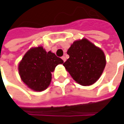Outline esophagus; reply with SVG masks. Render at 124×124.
<instances>
[{
  "label": "esophagus",
  "instance_id": "34e87169",
  "mask_svg": "<svg viewBox=\"0 0 124 124\" xmlns=\"http://www.w3.org/2000/svg\"><path fill=\"white\" fill-rule=\"evenodd\" d=\"M62 60H63L64 62H65V61H66V57H65L64 56H62Z\"/></svg>",
  "mask_w": 124,
  "mask_h": 124
}]
</instances>
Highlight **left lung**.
<instances>
[{
    "mask_svg": "<svg viewBox=\"0 0 124 124\" xmlns=\"http://www.w3.org/2000/svg\"><path fill=\"white\" fill-rule=\"evenodd\" d=\"M69 58L63 64L73 79L83 86L95 83L106 64L103 51L87 39L75 41L68 49Z\"/></svg>",
    "mask_w": 124,
    "mask_h": 124,
    "instance_id": "1",
    "label": "left lung"
}]
</instances>
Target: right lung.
<instances>
[{"label":"right lung","mask_w":124,"mask_h":124,"mask_svg":"<svg viewBox=\"0 0 124 124\" xmlns=\"http://www.w3.org/2000/svg\"><path fill=\"white\" fill-rule=\"evenodd\" d=\"M64 61L51 51L46 52L42 46L30 48L19 64V73L22 81L29 88L44 91L49 86L51 72Z\"/></svg>","instance_id":"obj_1"}]
</instances>
